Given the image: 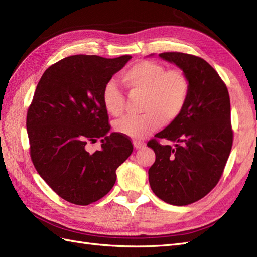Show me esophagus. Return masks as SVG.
<instances>
[{
  "instance_id": "esophagus-1",
  "label": "esophagus",
  "mask_w": 257,
  "mask_h": 257,
  "mask_svg": "<svg viewBox=\"0 0 257 257\" xmlns=\"http://www.w3.org/2000/svg\"><path fill=\"white\" fill-rule=\"evenodd\" d=\"M134 146L136 149H141L144 147V142L142 141H138V140H135L134 141Z\"/></svg>"
}]
</instances>
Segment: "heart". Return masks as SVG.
Returning a JSON list of instances; mask_svg holds the SVG:
<instances>
[{
	"mask_svg": "<svg viewBox=\"0 0 257 257\" xmlns=\"http://www.w3.org/2000/svg\"><path fill=\"white\" fill-rule=\"evenodd\" d=\"M130 93H142L141 110L138 116L124 117L115 122L116 133L133 139H142L163 123L174 121L182 113L188 101L190 81L181 68H166L153 61H139L121 75ZM102 101L107 113L120 116L124 110V96L114 81L104 85Z\"/></svg>",
	"mask_w": 257,
	"mask_h": 257,
	"instance_id": "1",
	"label": "heart"
}]
</instances>
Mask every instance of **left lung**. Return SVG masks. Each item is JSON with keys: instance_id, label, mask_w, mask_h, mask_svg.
<instances>
[{"instance_id": "obj_1", "label": "left lung", "mask_w": 257, "mask_h": 257, "mask_svg": "<svg viewBox=\"0 0 257 257\" xmlns=\"http://www.w3.org/2000/svg\"><path fill=\"white\" fill-rule=\"evenodd\" d=\"M159 55L186 72L190 91L179 117L148 142L155 152L149 182L161 200L183 206L208 194L223 173L233 142L230 97L218 72L203 58L180 52ZM162 139L175 147L163 146Z\"/></svg>"}]
</instances>
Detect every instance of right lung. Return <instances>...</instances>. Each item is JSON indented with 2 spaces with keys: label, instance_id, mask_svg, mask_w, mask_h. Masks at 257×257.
I'll return each mask as SVG.
<instances>
[{
  "label": "right lung",
  "instance_id": "obj_1",
  "mask_svg": "<svg viewBox=\"0 0 257 257\" xmlns=\"http://www.w3.org/2000/svg\"><path fill=\"white\" fill-rule=\"evenodd\" d=\"M71 55L51 65L27 110L30 157L41 178L62 199L89 205L106 195L116 169L133 153L126 136L108 134L104 85L130 60ZM102 138L95 153L87 146Z\"/></svg>",
  "mask_w": 257,
  "mask_h": 257
}]
</instances>
